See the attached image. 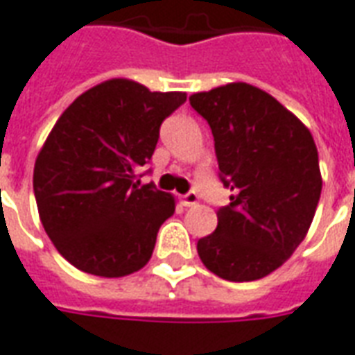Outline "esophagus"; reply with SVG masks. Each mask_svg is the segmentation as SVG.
Segmentation results:
<instances>
[{"instance_id": "1", "label": "esophagus", "mask_w": 355, "mask_h": 355, "mask_svg": "<svg viewBox=\"0 0 355 355\" xmlns=\"http://www.w3.org/2000/svg\"><path fill=\"white\" fill-rule=\"evenodd\" d=\"M198 202V195L195 191H189V193H185L182 197V205L183 206H195Z\"/></svg>"}]
</instances>
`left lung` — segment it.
<instances>
[{"label":"left lung","instance_id":"1","mask_svg":"<svg viewBox=\"0 0 355 355\" xmlns=\"http://www.w3.org/2000/svg\"><path fill=\"white\" fill-rule=\"evenodd\" d=\"M214 135L220 180L233 191L218 227L198 239L200 260L218 277L243 283L275 271L310 230L321 197L310 130L270 93L227 84L191 95Z\"/></svg>","mask_w":355,"mask_h":355}]
</instances>
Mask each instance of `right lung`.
<instances>
[{
    "mask_svg": "<svg viewBox=\"0 0 355 355\" xmlns=\"http://www.w3.org/2000/svg\"><path fill=\"white\" fill-rule=\"evenodd\" d=\"M185 99L114 78L82 93L53 125L34 166V195L45 233L74 268L124 277L150 260L175 202L153 183L139 185L137 170Z\"/></svg>",
    "mask_w": 355,
    "mask_h": 355,
    "instance_id": "1",
    "label": "right lung"
}]
</instances>
